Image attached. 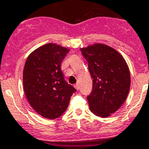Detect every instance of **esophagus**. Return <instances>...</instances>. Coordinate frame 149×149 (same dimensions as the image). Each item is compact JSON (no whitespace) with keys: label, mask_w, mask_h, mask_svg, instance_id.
<instances>
[{"label":"esophagus","mask_w":149,"mask_h":149,"mask_svg":"<svg viewBox=\"0 0 149 149\" xmlns=\"http://www.w3.org/2000/svg\"><path fill=\"white\" fill-rule=\"evenodd\" d=\"M74 88H75L76 89H77V91L79 90V85L78 84H75L74 85Z\"/></svg>","instance_id":"esophagus-1"}]
</instances>
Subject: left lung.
<instances>
[{
    "label": "left lung",
    "instance_id": "obj_1",
    "mask_svg": "<svg viewBox=\"0 0 149 149\" xmlns=\"http://www.w3.org/2000/svg\"><path fill=\"white\" fill-rule=\"evenodd\" d=\"M80 50L93 78L92 91L87 97L90 110L107 118L127 98L131 84L128 65L121 53L104 44L95 43Z\"/></svg>",
    "mask_w": 149,
    "mask_h": 149
}]
</instances>
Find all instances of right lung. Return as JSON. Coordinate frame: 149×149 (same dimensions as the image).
I'll return each mask as SVG.
<instances>
[{"label": "right lung", "mask_w": 149, "mask_h": 149, "mask_svg": "<svg viewBox=\"0 0 149 149\" xmlns=\"http://www.w3.org/2000/svg\"><path fill=\"white\" fill-rule=\"evenodd\" d=\"M69 49L55 43L39 47L28 56L23 69V88L33 110L49 119L60 117L76 89L66 82L61 69Z\"/></svg>", "instance_id": "1"}]
</instances>
